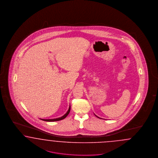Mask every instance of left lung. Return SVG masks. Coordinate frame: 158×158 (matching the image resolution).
Masks as SVG:
<instances>
[{"label": "left lung", "mask_w": 158, "mask_h": 158, "mask_svg": "<svg viewBox=\"0 0 158 158\" xmlns=\"http://www.w3.org/2000/svg\"><path fill=\"white\" fill-rule=\"evenodd\" d=\"M96 117H97V116H96Z\"/></svg>", "instance_id": "1"}]
</instances>
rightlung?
Wrapping results in <instances>:
<instances>
[{"label": "right lung", "mask_w": 158, "mask_h": 158, "mask_svg": "<svg viewBox=\"0 0 158 158\" xmlns=\"http://www.w3.org/2000/svg\"><path fill=\"white\" fill-rule=\"evenodd\" d=\"M70 109H71V106H69V110L67 111V112L62 116L61 117H59V118H52V119H41L44 121H46V122H55V121H59V120H62L64 118H65L67 116L69 115V113L70 111Z\"/></svg>", "instance_id": "1"}]
</instances>
